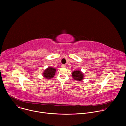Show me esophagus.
I'll list each match as a JSON object with an SVG mask.
<instances>
[{
    "mask_svg": "<svg viewBox=\"0 0 126 126\" xmlns=\"http://www.w3.org/2000/svg\"><path fill=\"white\" fill-rule=\"evenodd\" d=\"M61 67H62V68H65V67H66V65H65V64H62V65H61Z\"/></svg>",
    "mask_w": 126,
    "mask_h": 126,
    "instance_id": "esophagus-1",
    "label": "esophagus"
}]
</instances>
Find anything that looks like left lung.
<instances>
[{
  "label": "left lung",
  "mask_w": 126,
  "mask_h": 126,
  "mask_svg": "<svg viewBox=\"0 0 126 126\" xmlns=\"http://www.w3.org/2000/svg\"><path fill=\"white\" fill-rule=\"evenodd\" d=\"M72 77L74 80L81 81L83 79V74L80 71H74L72 73Z\"/></svg>",
  "instance_id": "8db88e82"
}]
</instances>
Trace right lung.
Returning <instances> with one entry per match:
<instances>
[{"label": "right lung", "instance_id": "add662e5", "mask_svg": "<svg viewBox=\"0 0 126 126\" xmlns=\"http://www.w3.org/2000/svg\"><path fill=\"white\" fill-rule=\"evenodd\" d=\"M56 69L52 67H48L43 72V76L47 79H51L54 76Z\"/></svg>", "mask_w": 126, "mask_h": 126}]
</instances>
